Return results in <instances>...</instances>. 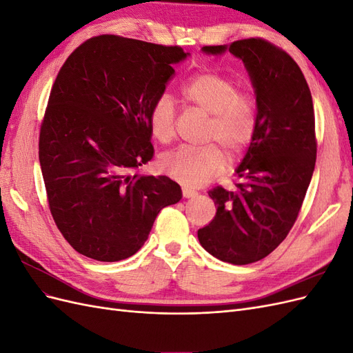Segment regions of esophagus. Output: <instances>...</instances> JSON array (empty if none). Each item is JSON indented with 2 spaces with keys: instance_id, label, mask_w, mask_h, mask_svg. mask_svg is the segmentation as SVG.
Returning a JSON list of instances; mask_svg holds the SVG:
<instances>
[{
  "instance_id": "esophagus-1",
  "label": "esophagus",
  "mask_w": 353,
  "mask_h": 353,
  "mask_svg": "<svg viewBox=\"0 0 353 353\" xmlns=\"http://www.w3.org/2000/svg\"><path fill=\"white\" fill-rule=\"evenodd\" d=\"M199 193L196 190H191V188H188V187H183V196L185 197V199H193V197H196Z\"/></svg>"
}]
</instances>
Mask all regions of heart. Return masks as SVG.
Instances as JSON below:
<instances>
[{"label": "heart", "instance_id": "heart-1", "mask_svg": "<svg viewBox=\"0 0 353 353\" xmlns=\"http://www.w3.org/2000/svg\"><path fill=\"white\" fill-rule=\"evenodd\" d=\"M188 105L209 114L205 140L218 143L231 157L241 154L258 132V103L249 91L225 73L203 70L191 77L179 90ZM148 130L160 144L175 138L176 109L168 94H160L148 110ZM165 175L183 185L200 187L225 168V156L216 144L179 147L160 159Z\"/></svg>", "mask_w": 353, "mask_h": 353}]
</instances>
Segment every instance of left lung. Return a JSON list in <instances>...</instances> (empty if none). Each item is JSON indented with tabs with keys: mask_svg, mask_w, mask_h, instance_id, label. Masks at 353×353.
Returning <instances> with one entry per match:
<instances>
[{
	"mask_svg": "<svg viewBox=\"0 0 353 353\" xmlns=\"http://www.w3.org/2000/svg\"><path fill=\"white\" fill-rule=\"evenodd\" d=\"M241 59L256 92L259 126L234 190L209 191L216 215L197 231L203 249L219 261L248 265L268 256L287 237L311 183L316 160L312 95L297 63L262 38L206 46Z\"/></svg>",
	"mask_w": 353,
	"mask_h": 353,
	"instance_id": "obj_1",
	"label": "left lung"
}]
</instances>
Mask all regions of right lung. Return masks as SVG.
<instances>
[{
	"label": "right lung",
	"mask_w": 353,
	"mask_h": 353,
	"mask_svg": "<svg viewBox=\"0 0 353 353\" xmlns=\"http://www.w3.org/2000/svg\"><path fill=\"white\" fill-rule=\"evenodd\" d=\"M187 54L178 46L100 35L59 70L41 122L39 163L52 219L87 258L135 254L159 212L183 197L170 178L135 170L154 154L148 110Z\"/></svg>",
	"instance_id": "obj_1"
}]
</instances>
